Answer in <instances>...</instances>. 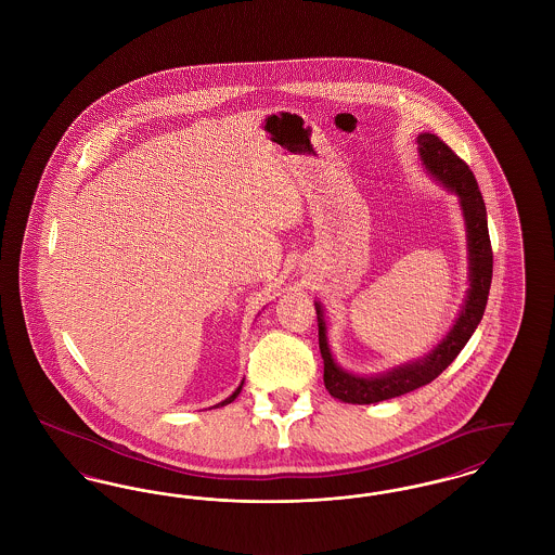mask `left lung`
I'll return each mask as SVG.
<instances>
[{
	"mask_svg": "<svg viewBox=\"0 0 555 555\" xmlns=\"http://www.w3.org/2000/svg\"><path fill=\"white\" fill-rule=\"evenodd\" d=\"M417 156L424 171L440 183L447 192L455 194L464 223H466L467 240V282L469 288L460 309V315L453 321L451 330L438 340L433 349L415 361L390 367L388 372L374 376H359L349 370L340 367L330 349L325 313L320 300H315L318 325H320V350L323 357V384L327 392L352 405H370L386 399L401 397L420 386L430 384L438 378L453 359L466 347L474 330L485 315L487 298L493 280V250L487 225V206L478 190L476 177L469 171L466 163L447 146L435 133L417 135Z\"/></svg>",
	"mask_w": 555,
	"mask_h": 555,
	"instance_id": "left-lung-1",
	"label": "left lung"
}]
</instances>
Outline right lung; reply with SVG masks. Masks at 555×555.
Listing matches in <instances>:
<instances>
[{"label": "right lung", "mask_w": 555, "mask_h": 555, "mask_svg": "<svg viewBox=\"0 0 555 555\" xmlns=\"http://www.w3.org/2000/svg\"><path fill=\"white\" fill-rule=\"evenodd\" d=\"M242 386H244V379H242V382H240V386H237V388H235L234 392H232V395H230V397H228V399H225V401H221V403H217V405H215V408H223V405H228V403H232V401H235V397H237V395H240V390H242Z\"/></svg>", "instance_id": "right-lung-1"}]
</instances>
